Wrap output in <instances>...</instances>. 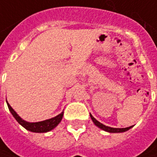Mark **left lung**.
Segmentation results:
<instances>
[{
    "instance_id": "1",
    "label": "left lung",
    "mask_w": 157,
    "mask_h": 157,
    "mask_svg": "<svg viewBox=\"0 0 157 157\" xmlns=\"http://www.w3.org/2000/svg\"><path fill=\"white\" fill-rule=\"evenodd\" d=\"M90 117H91V119L93 120L94 121V123L96 126H97L98 128H99L102 130H104L105 132H126V131H128L129 130L130 128H132V126L131 127H128V128H110V127H107V126H105V125L102 124L101 122H99L98 121H97L95 118H94L91 114H90Z\"/></svg>"
}]
</instances>
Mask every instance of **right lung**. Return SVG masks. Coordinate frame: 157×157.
Instances as JSON below:
<instances>
[{"label":"right lung","instance_id":"add662e5","mask_svg":"<svg viewBox=\"0 0 157 157\" xmlns=\"http://www.w3.org/2000/svg\"><path fill=\"white\" fill-rule=\"evenodd\" d=\"M6 104H7L10 112L12 113V115L13 116V117L16 119L17 122L21 126H23L25 129H27V130L33 132H47L51 131L59 125L63 116V112H61L57 117H52V118L48 119V120L38 121V122H29V121L23 120L21 117L16 113V111L11 107V105L8 104L7 101H6Z\"/></svg>","mask_w":157,"mask_h":157}]
</instances>
